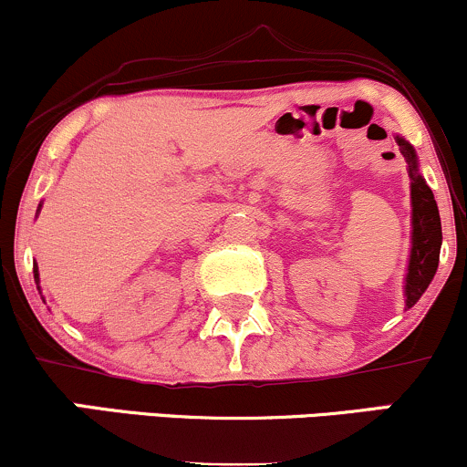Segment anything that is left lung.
<instances>
[{
  "label": "left lung",
  "instance_id": "obj_1",
  "mask_svg": "<svg viewBox=\"0 0 467 467\" xmlns=\"http://www.w3.org/2000/svg\"><path fill=\"white\" fill-rule=\"evenodd\" d=\"M401 155L409 164V178H410V254L409 267H406V281H404V301L406 309L421 298L431 281L437 275L439 265V252H441V217H439V208L432 195L431 186L426 184L423 175L420 173V158H417L415 147L401 136H395Z\"/></svg>",
  "mask_w": 467,
  "mask_h": 467
}]
</instances>
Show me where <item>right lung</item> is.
Wrapping results in <instances>:
<instances>
[{
  "label": "right lung",
  "mask_w": 467,
  "mask_h": 467,
  "mask_svg": "<svg viewBox=\"0 0 467 467\" xmlns=\"http://www.w3.org/2000/svg\"><path fill=\"white\" fill-rule=\"evenodd\" d=\"M36 213H41V203H39V208H36ZM32 272H35V283H36V289H39V294H41V287H39V265L35 264V267H32ZM44 298V296H41Z\"/></svg>",
  "instance_id": "1"
}]
</instances>
